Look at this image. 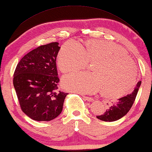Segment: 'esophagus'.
I'll use <instances>...</instances> for the list:
<instances>
[{"label": "esophagus", "mask_w": 152, "mask_h": 152, "mask_svg": "<svg viewBox=\"0 0 152 152\" xmlns=\"http://www.w3.org/2000/svg\"><path fill=\"white\" fill-rule=\"evenodd\" d=\"M82 97L84 98V100H86L88 102H93L94 100V99L93 98L89 97V96H86L82 95Z\"/></svg>", "instance_id": "esophagus-1"}]
</instances>
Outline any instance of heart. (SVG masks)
<instances>
[{
    "label": "heart",
    "mask_w": 152,
    "mask_h": 152,
    "mask_svg": "<svg viewBox=\"0 0 152 152\" xmlns=\"http://www.w3.org/2000/svg\"><path fill=\"white\" fill-rule=\"evenodd\" d=\"M94 72H82L62 78L66 89L81 94H93L104 90L110 98H119L128 94L136 81V65L126 51L108 41L96 40L82 46L69 41L58 52L57 63L63 73L85 68L88 62Z\"/></svg>",
    "instance_id": "heart-1"
}]
</instances>
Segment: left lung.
Here are the masks:
<instances>
[{"label": "left lung", "mask_w": 152, "mask_h": 152, "mask_svg": "<svg viewBox=\"0 0 152 152\" xmlns=\"http://www.w3.org/2000/svg\"><path fill=\"white\" fill-rule=\"evenodd\" d=\"M141 83V81L137 82L133 92L129 94L119 98L116 102L112 103V106L106 110L104 114L97 115L96 118L104 122H114L124 117L131 109Z\"/></svg>", "instance_id": "obj_1"}]
</instances>
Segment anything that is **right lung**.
Returning <instances> with one entry per match:
<instances>
[{
	"mask_svg": "<svg viewBox=\"0 0 152 152\" xmlns=\"http://www.w3.org/2000/svg\"><path fill=\"white\" fill-rule=\"evenodd\" d=\"M58 42L42 45L26 54L16 66L13 85L21 110L36 121H50L62 111L68 93L60 91Z\"/></svg>",
	"mask_w": 152,
	"mask_h": 152,
	"instance_id": "1",
	"label": "right lung"
}]
</instances>
